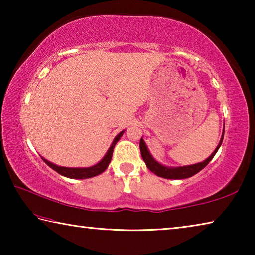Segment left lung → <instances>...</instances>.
<instances>
[{"label": "left lung", "instance_id": "obj_1", "mask_svg": "<svg viewBox=\"0 0 255 255\" xmlns=\"http://www.w3.org/2000/svg\"><path fill=\"white\" fill-rule=\"evenodd\" d=\"M223 138L224 135L222 136V139L219 141V144L217 146V148L214 150V153L210 155V156L206 159V161L195 164V165H189V166H182V167H166L162 165V164L157 163L155 159L152 157V155L149 154L147 147L144 143L143 138L140 139L139 143V148H140V154L141 157H143L144 162L146 164V166L153 172V173L156 174L157 176H161V178L164 179H173V180H181V179H187L190 178V176L197 174L198 172L201 171L204 167L208 164L213 157L215 156V154L217 153V150L221 147V145L223 143Z\"/></svg>", "mask_w": 255, "mask_h": 255}]
</instances>
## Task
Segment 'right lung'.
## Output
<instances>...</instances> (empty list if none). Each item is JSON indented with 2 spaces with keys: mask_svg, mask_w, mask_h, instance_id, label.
I'll use <instances>...</instances> for the list:
<instances>
[{
  "mask_svg": "<svg viewBox=\"0 0 255 255\" xmlns=\"http://www.w3.org/2000/svg\"><path fill=\"white\" fill-rule=\"evenodd\" d=\"M123 133H124V131L118 133L117 137L115 138L114 143L111 144L109 150H108L107 154L105 155V157H103L98 164H96V165L91 166V167H86V169H85V167H84V169H79V167H77V169H75V167H63V166L55 165V164L48 162L44 157H41V158H42V161H44L47 164V165L50 166L51 169L55 170L60 175L66 176V178H70V179H89V178H93V176L101 174L103 171L107 170V167H108V165H109V163L111 161L112 152H114L115 145L117 144V141L120 139V137H122Z\"/></svg>",
  "mask_w": 255,
  "mask_h": 255,
  "instance_id": "right-lung-1",
  "label": "right lung"
}]
</instances>
